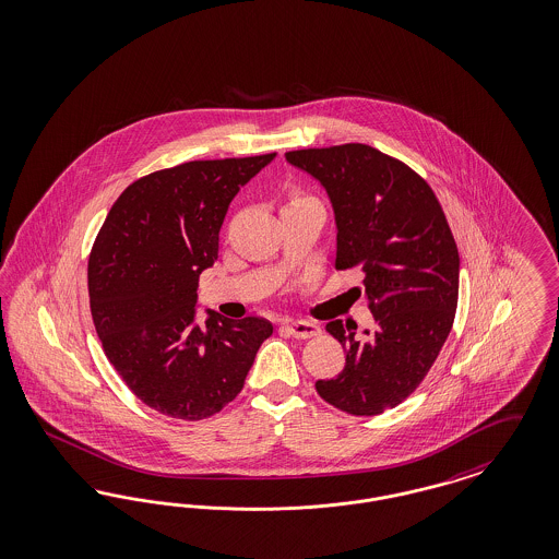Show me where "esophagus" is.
<instances>
[{
    "mask_svg": "<svg viewBox=\"0 0 559 559\" xmlns=\"http://www.w3.org/2000/svg\"><path fill=\"white\" fill-rule=\"evenodd\" d=\"M286 330L290 332L294 338H313L321 334V328L317 325L316 321H307V319H296V321H288Z\"/></svg>",
    "mask_w": 559,
    "mask_h": 559,
    "instance_id": "1",
    "label": "esophagus"
}]
</instances>
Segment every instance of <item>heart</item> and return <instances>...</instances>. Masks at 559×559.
I'll return each mask as SVG.
<instances>
[{
	"mask_svg": "<svg viewBox=\"0 0 559 559\" xmlns=\"http://www.w3.org/2000/svg\"><path fill=\"white\" fill-rule=\"evenodd\" d=\"M300 200H313V198H309V195L305 194H298V192H296V194L290 195V202H288V204H292V202H300Z\"/></svg>",
	"mask_w": 559,
	"mask_h": 559,
	"instance_id": "obj_1",
	"label": "heart"
}]
</instances>
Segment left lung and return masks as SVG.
I'll return each instance as SVG.
<instances>
[{
  "label": "left lung",
  "mask_w": 559,
  "mask_h": 559,
  "mask_svg": "<svg viewBox=\"0 0 559 559\" xmlns=\"http://www.w3.org/2000/svg\"><path fill=\"white\" fill-rule=\"evenodd\" d=\"M286 158L330 195L336 269H364L376 319L361 338L357 323L325 325L346 348V365L336 378L317 380V394L350 415L392 409L421 384L457 311L460 252L442 206L421 175L376 147H307Z\"/></svg>",
  "instance_id": "obj_1"
}]
</instances>
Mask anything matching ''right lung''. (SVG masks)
Returning <instances> with one entry per match:
<instances>
[{"instance_id": "right-lung-1", "label": "right lung", "mask_w": 559, "mask_h": 559, "mask_svg": "<svg viewBox=\"0 0 559 559\" xmlns=\"http://www.w3.org/2000/svg\"><path fill=\"white\" fill-rule=\"evenodd\" d=\"M275 152L190 160L135 179L112 204L87 263L90 307L108 361L154 412L198 421L240 390L273 334L263 317L195 325L200 271L217 261L229 202Z\"/></svg>"}]
</instances>
